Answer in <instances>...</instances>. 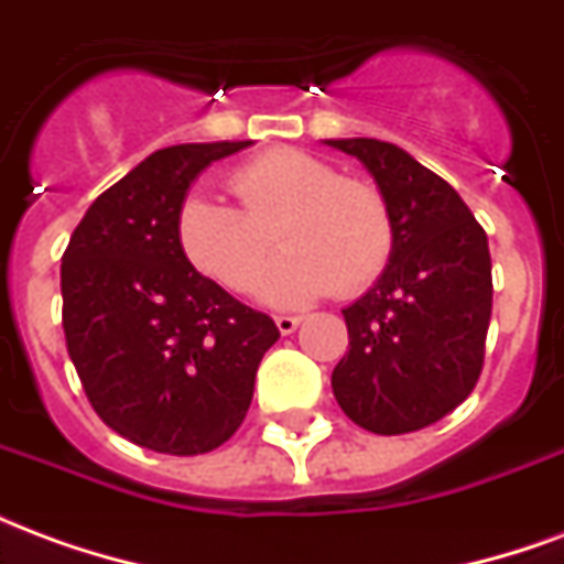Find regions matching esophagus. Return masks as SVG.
I'll use <instances>...</instances> for the list:
<instances>
[{
  "label": "esophagus",
  "instance_id": "esophagus-1",
  "mask_svg": "<svg viewBox=\"0 0 564 564\" xmlns=\"http://www.w3.org/2000/svg\"><path fill=\"white\" fill-rule=\"evenodd\" d=\"M274 323H278V332H281V335H293V332L299 329L302 317H290V314H281V317H274Z\"/></svg>",
  "mask_w": 564,
  "mask_h": 564
}]
</instances>
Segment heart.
Instances as JSON below:
<instances>
[{
  "instance_id": "heart-1",
  "label": "heart",
  "mask_w": 564,
  "mask_h": 564,
  "mask_svg": "<svg viewBox=\"0 0 564 564\" xmlns=\"http://www.w3.org/2000/svg\"><path fill=\"white\" fill-rule=\"evenodd\" d=\"M229 186L241 208L193 189L174 217L184 257L229 290L253 283L274 223L286 250L259 274L257 295L265 305H305L329 290L354 295L390 262L392 220L383 196L305 150H265L232 169Z\"/></svg>"
}]
</instances>
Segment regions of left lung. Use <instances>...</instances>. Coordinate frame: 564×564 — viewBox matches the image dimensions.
Masks as SVG:
<instances>
[{"instance_id": "obj_1", "label": "left lung", "mask_w": 564, "mask_h": 564, "mask_svg": "<svg viewBox=\"0 0 564 564\" xmlns=\"http://www.w3.org/2000/svg\"><path fill=\"white\" fill-rule=\"evenodd\" d=\"M366 165L387 202L392 253L378 283L344 307L350 350L332 392L356 425L404 435L468 399L484 368L492 262L459 193L399 144L326 139Z\"/></svg>"}]
</instances>
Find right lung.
<instances>
[{"label": "right lung", "mask_w": 564, "mask_h": 564, "mask_svg": "<svg viewBox=\"0 0 564 564\" xmlns=\"http://www.w3.org/2000/svg\"><path fill=\"white\" fill-rule=\"evenodd\" d=\"M253 141L150 153L84 214L63 253V329L93 411L139 447L198 456L245 423L262 356L281 338L193 269L174 232L186 189Z\"/></svg>", "instance_id": "obj_1"}]
</instances>
